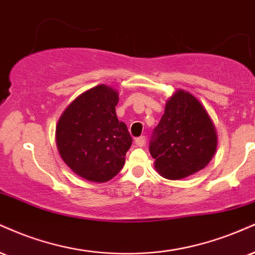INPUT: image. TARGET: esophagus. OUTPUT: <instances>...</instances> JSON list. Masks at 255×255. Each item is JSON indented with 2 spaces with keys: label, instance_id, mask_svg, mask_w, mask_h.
<instances>
[{
  "label": "esophagus",
  "instance_id": "1",
  "mask_svg": "<svg viewBox=\"0 0 255 255\" xmlns=\"http://www.w3.org/2000/svg\"><path fill=\"white\" fill-rule=\"evenodd\" d=\"M145 143H146L145 136H139V137H136V139H135V145H136L137 147L145 146Z\"/></svg>",
  "mask_w": 255,
  "mask_h": 255
}]
</instances>
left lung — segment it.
I'll return each mask as SVG.
<instances>
[{
  "instance_id": "1",
  "label": "left lung",
  "mask_w": 255,
  "mask_h": 255,
  "mask_svg": "<svg viewBox=\"0 0 255 255\" xmlns=\"http://www.w3.org/2000/svg\"><path fill=\"white\" fill-rule=\"evenodd\" d=\"M216 148L215 125L203 104L189 91H174L149 143L157 172L170 180L191 176L209 164Z\"/></svg>"
}]
</instances>
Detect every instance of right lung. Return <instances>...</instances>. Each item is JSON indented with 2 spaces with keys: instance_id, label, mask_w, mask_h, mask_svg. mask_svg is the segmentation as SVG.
Segmentation results:
<instances>
[{
  "instance_id": "add662e5",
  "label": "right lung",
  "mask_w": 255,
  "mask_h": 255,
  "mask_svg": "<svg viewBox=\"0 0 255 255\" xmlns=\"http://www.w3.org/2000/svg\"><path fill=\"white\" fill-rule=\"evenodd\" d=\"M118 103V91L100 84L76 97L58 120V152L72 172L89 182H108L125 165L131 136L116 116Z\"/></svg>"
}]
</instances>
